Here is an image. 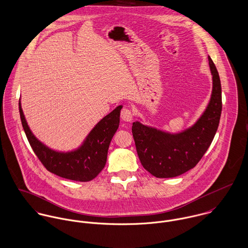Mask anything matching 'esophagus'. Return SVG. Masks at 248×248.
Returning a JSON list of instances; mask_svg holds the SVG:
<instances>
[{
    "instance_id": "34e87169",
    "label": "esophagus",
    "mask_w": 248,
    "mask_h": 248,
    "mask_svg": "<svg viewBox=\"0 0 248 248\" xmlns=\"http://www.w3.org/2000/svg\"><path fill=\"white\" fill-rule=\"evenodd\" d=\"M121 118L124 122H132L133 120V113L128 108H124L121 112Z\"/></svg>"
}]
</instances>
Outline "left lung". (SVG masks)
<instances>
[{
  "mask_svg": "<svg viewBox=\"0 0 248 248\" xmlns=\"http://www.w3.org/2000/svg\"><path fill=\"white\" fill-rule=\"evenodd\" d=\"M212 75L209 103L188 128L172 133L133 123L138 156L145 170L157 178H174L192 169L202 158L217 132L221 113V86L217 68L208 56Z\"/></svg>",
  "mask_w": 248,
  "mask_h": 248,
  "instance_id": "obj_1",
  "label": "left lung"
}]
</instances>
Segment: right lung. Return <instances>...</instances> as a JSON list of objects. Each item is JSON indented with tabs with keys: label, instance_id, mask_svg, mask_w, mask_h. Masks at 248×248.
I'll use <instances>...</instances> for the list:
<instances>
[{
	"label": "right lung",
	"instance_id": "add662e5",
	"mask_svg": "<svg viewBox=\"0 0 248 248\" xmlns=\"http://www.w3.org/2000/svg\"><path fill=\"white\" fill-rule=\"evenodd\" d=\"M122 108V106L117 107L96 124L80 146L69 151H59L50 148L33 134L22 108L21 100L19 102L25 133L39 160L51 173L77 182H89L104 169L111 140L119 128Z\"/></svg>",
	"mask_w": 248,
	"mask_h": 248
}]
</instances>
